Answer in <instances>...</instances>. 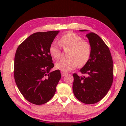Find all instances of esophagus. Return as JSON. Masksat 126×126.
I'll use <instances>...</instances> for the list:
<instances>
[{
    "label": "esophagus",
    "mask_w": 126,
    "mask_h": 126,
    "mask_svg": "<svg viewBox=\"0 0 126 126\" xmlns=\"http://www.w3.org/2000/svg\"><path fill=\"white\" fill-rule=\"evenodd\" d=\"M68 73L67 72H64V71H61V74L62 76V77L64 76L65 75H66Z\"/></svg>",
    "instance_id": "esophagus-1"
}]
</instances>
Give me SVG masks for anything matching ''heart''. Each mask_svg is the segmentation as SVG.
<instances>
[{
  "label": "heart",
  "mask_w": 126,
  "mask_h": 126,
  "mask_svg": "<svg viewBox=\"0 0 126 126\" xmlns=\"http://www.w3.org/2000/svg\"><path fill=\"white\" fill-rule=\"evenodd\" d=\"M59 43L63 49H70L68 59H64L55 64V67L62 71L68 72L74 69L79 65H84L91 57L92 48L89 43L83 40L80 35L69 32L64 34L60 38ZM49 52L52 58L58 60L61 57V49L57 43L51 44Z\"/></svg>",
  "instance_id": "obj_1"
}]
</instances>
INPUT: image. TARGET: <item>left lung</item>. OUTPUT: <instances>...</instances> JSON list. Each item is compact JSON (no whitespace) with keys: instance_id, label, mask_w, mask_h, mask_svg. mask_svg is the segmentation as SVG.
I'll use <instances>...</instances> for the list:
<instances>
[{"instance_id":"obj_1","label":"left lung","mask_w":126,"mask_h":126,"mask_svg":"<svg viewBox=\"0 0 126 126\" xmlns=\"http://www.w3.org/2000/svg\"><path fill=\"white\" fill-rule=\"evenodd\" d=\"M86 36L92 52L88 62L80 70L86 76L73 74V91L79 101L91 104L101 101L110 90L113 79V64L110 50L103 40L93 32L87 33Z\"/></svg>"}]
</instances>
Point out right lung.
<instances>
[{"mask_svg": "<svg viewBox=\"0 0 126 126\" xmlns=\"http://www.w3.org/2000/svg\"><path fill=\"white\" fill-rule=\"evenodd\" d=\"M59 31L37 32L28 37L17 48L14 76L19 90L31 103L40 105L54 96L61 78L54 66L49 47Z\"/></svg>", "mask_w": 126, "mask_h": 126, "instance_id": "obj_1", "label": "right lung"}]
</instances>
